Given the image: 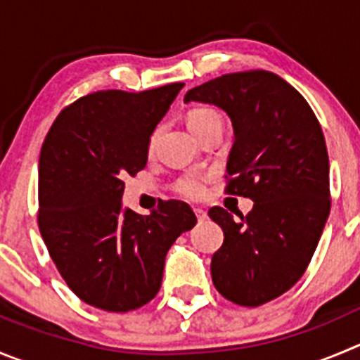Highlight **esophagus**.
Listing matches in <instances>:
<instances>
[{
  "instance_id": "1",
  "label": "esophagus",
  "mask_w": 360,
  "mask_h": 360,
  "mask_svg": "<svg viewBox=\"0 0 360 360\" xmlns=\"http://www.w3.org/2000/svg\"><path fill=\"white\" fill-rule=\"evenodd\" d=\"M193 211H195V217L199 221H204L207 218V213L204 210H193Z\"/></svg>"
}]
</instances>
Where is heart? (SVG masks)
I'll return each mask as SVG.
<instances>
[{
  "mask_svg": "<svg viewBox=\"0 0 360 360\" xmlns=\"http://www.w3.org/2000/svg\"><path fill=\"white\" fill-rule=\"evenodd\" d=\"M186 122L188 127L193 134H199L202 133L204 129L211 126H221V117L220 113L214 112L213 108H193L188 112L186 115ZM158 142V131H154L150 134V140H149V153H153L154 147H156ZM206 176H199V174H188V176L181 177L177 181L176 188L179 191L181 195L186 197V199L191 200H197V199H202L204 193H206Z\"/></svg>",
  "mask_w": 360,
  "mask_h": 360,
  "instance_id": "obj_1",
  "label": "heart"
}]
</instances>
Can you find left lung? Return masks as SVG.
<instances>
[{
	"mask_svg": "<svg viewBox=\"0 0 360 360\" xmlns=\"http://www.w3.org/2000/svg\"><path fill=\"white\" fill-rule=\"evenodd\" d=\"M231 117L234 143L227 161L231 195L254 200L234 218L211 207L224 243L211 259L221 297L257 307L300 281L330 213L328 154L316 115L298 90L268 70H245L188 90Z\"/></svg>",
	"mask_w": 360,
	"mask_h": 360,
	"instance_id": "obj_1",
	"label": "left lung"
}]
</instances>
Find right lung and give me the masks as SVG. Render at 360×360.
<instances>
[{
	"instance_id": "1",
	"label": "right lung",
	"mask_w": 360,
	"mask_h": 360,
	"mask_svg": "<svg viewBox=\"0 0 360 360\" xmlns=\"http://www.w3.org/2000/svg\"><path fill=\"white\" fill-rule=\"evenodd\" d=\"M184 83L143 92L101 90L63 108L39 160V229L76 297L110 312L153 300L165 256L197 224L167 200L150 214L122 210V177L147 165L149 140Z\"/></svg>"
}]
</instances>
